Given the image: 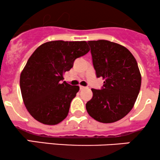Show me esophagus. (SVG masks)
Listing matches in <instances>:
<instances>
[{"mask_svg":"<svg viewBox=\"0 0 160 160\" xmlns=\"http://www.w3.org/2000/svg\"><path fill=\"white\" fill-rule=\"evenodd\" d=\"M86 86H80V89H86Z\"/></svg>","mask_w":160,"mask_h":160,"instance_id":"esophagus-1","label":"esophagus"}]
</instances>
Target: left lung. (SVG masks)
I'll return each mask as SVG.
<instances>
[{
  "mask_svg": "<svg viewBox=\"0 0 160 160\" xmlns=\"http://www.w3.org/2000/svg\"><path fill=\"white\" fill-rule=\"evenodd\" d=\"M102 89H92L93 95L86 104L91 117L103 123L123 118L131 111L141 89V75L136 59L123 46L109 40L88 41Z\"/></svg>",
  "mask_w": 160,
  "mask_h": 160,
  "instance_id": "left-lung-1",
  "label": "left lung"
}]
</instances>
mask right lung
Listing matches in <instances>:
<instances>
[{
	"label": "right lung",
	"instance_id": "right-lung-1",
	"mask_svg": "<svg viewBox=\"0 0 160 160\" xmlns=\"http://www.w3.org/2000/svg\"><path fill=\"white\" fill-rule=\"evenodd\" d=\"M89 51L86 41L53 40L33 52L22 71L19 82L25 108L36 120L56 125L67 117L80 87L62 80L74 60Z\"/></svg>",
	"mask_w": 160,
	"mask_h": 160
}]
</instances>
